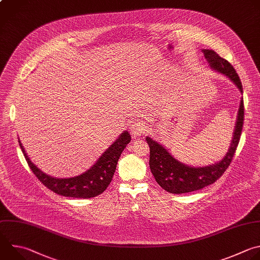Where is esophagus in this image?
<instances>
[{
  "mask_svg": "<svg viewBox=\"0 0 260 260\" xmlns=\"http://www.w3.org/2000/svg\"><path fill=\"white\" fill-rule=\"evenodd\" d=\"M146 124L142 121H135L131 125V133L135 138H139L146 132Z\"/></svg>",
  "mask_w": 260,
  "mask_h": 260,
  "instance_id": "obj_1",
  "label": "esophagus"
}]
</instances>
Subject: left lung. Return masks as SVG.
I'll return each instance as SVG.
<instances>
[{
	"label": "left lung",
	"instance_id": "8db88e82",
	"mask_svg": "<svg viewBox=\"0 0 260 260\" xmlns=\"http://www.w3.org/2000/svg\"><path fill=\"white\" fill-rule=\"evenodd\" d=\"M212 70L229 77L243 94L242 83L233 65L221 58L213 50H202ZM244 121V102H240L233 140L225 156L218 162L193 167L177 160L162 145L147 137L146 141L150 147V169L158 185L171 194H184L201 190L215 183L230 166L237 150Z\"/></svg>",
	"mask_w": 260,
	"mask_h": 260
}]
</instances>
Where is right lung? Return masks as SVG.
<instances>
[{
  "label": "right lung",
  "instance_id": "obj_1",
  "mask_svg": "<svg viewBox=\"0 0 260 260\" xmlns=\"http://www.w3.org/2000/svg\"><path fill=\"white\" fill-rule=\"evenodd\" d=\"M18 142L28 166L42 184L58 195L86 199L102 194L110 185L118 159L126 145L131 142V135L128 132H123L89 170L69 179H57L45 174L31 162L21 142Z\"/></svg>",
  "mask_w": 260,
  "mask_h": 260
}]
</instances>
